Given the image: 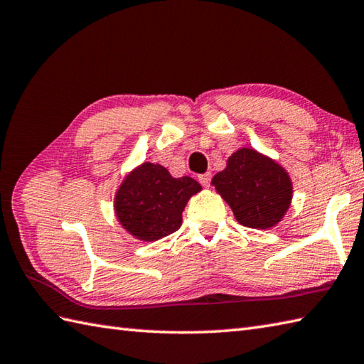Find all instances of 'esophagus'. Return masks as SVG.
<instances>
[{
	"mask_svg": "<svg viewBox=\"0 0 364 364\" xmlns=\"http://www.w3.org/2000/svg\"><path fill=\"white\" fill-rule=\"evenodd\" d=\"M198 181L200 182V185H203V187H208L210 181H212V174H210V173L199 174V176H198Z\"/></svg>",
	"mask_w": 364,
	"mask_h": 364,
	"instance_id": "esophagus-1",
	"label": "esophagus"
}]
</instances>
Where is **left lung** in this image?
<instances>
[{
    "mask_svg": "<svg viewBox=\"0 0 364 364\" xmlns=\"http://www.w3.org/2000/svg\"><path fill=\"white\" fill-rule=\"evenodd\" d=\"M212 185L241 225L271 229L282 221L293 199V182L276 160L252 148H240L228 159Z\"/></svg>",
    "mask_w": 364,
    "mask_h": 364,
    "instance_id": "1",
    "label": "left lung"
}]
</instances>
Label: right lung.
I'll return each instance as SVG.
<instances>
[{
  "instance_id": "right-lung-1",
  "label": "right lung",
  "mask_w": 364,
  "mask_h": 364,
  "mask_svg": "<svg viewBox=\"0 0 364 364\" xmlns=\"http://www.w3.org/2000/svg\"><path fill=\"white\" fill-rule=\"evenodd\" d=\"M200 190L191 177H173L165 166L144 161L117 190V220L134 238L157 241L181 228L185 205Z\"/></svg>"
}]
</instances>
